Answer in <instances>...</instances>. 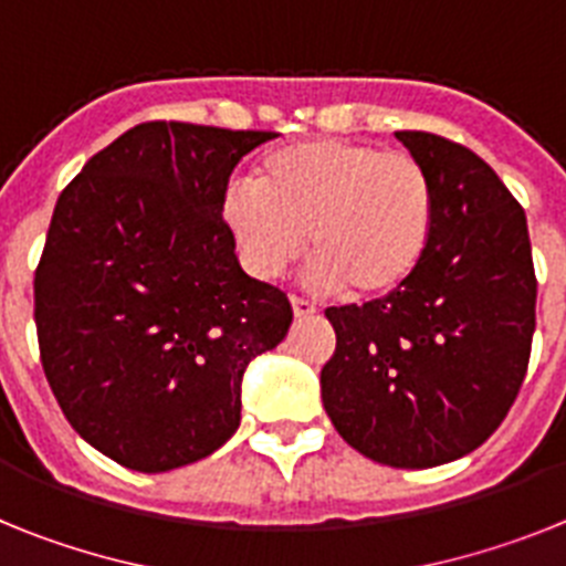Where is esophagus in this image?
Listing matches in <instances>:
<instances>
[{"label":"esophagus","mask_w":566,"mask_h":566,"mask_svg":"<svg viewBox=\"0 0 566 566\" xmlns=\"http://www.w3.org/2000/svg\"><path fill=\"white\" fill-rule=\"evenodd\" d=\"M292 308L294 317H312V314H317V306H314L312 300L297 297V294H292Z\"/></svg>","instance_id":"1"}]
</instances>
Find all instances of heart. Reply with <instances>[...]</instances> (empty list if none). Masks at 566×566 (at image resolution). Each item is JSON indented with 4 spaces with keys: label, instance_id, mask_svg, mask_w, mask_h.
<instances>
[{
    "label": "heart",
    "instance_id": "heart-1",
    "mask_svg": "<svg viewBox=\"0 0 566 566\" xmlns=\"http://www.w3.org/2000/svg\"><path fill=\"white\" fill-rule=\"evenodd\" d=\"M433 181L419 158L348 138H306L260 155L229 189L223 221L243 266L286 272L306 240L308 283L382 297L417 272L433 234Z\"/></svg>",
    "mask_w": 566,
    "mask_h": 566
}]
</instances>
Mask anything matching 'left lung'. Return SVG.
I'll return each mask as SVG.
<instances>
[{"mask_svg": "<svg viewBox=\"0 0 566 566\" xmlns=\"http://www.w3.org/2000/svg\"><path fill=\"white\" fill-rule=\"evenodd\" d=\"M433 181V234L417 272L371 303L326 308L337 334L323 408L354 451L391 468L468 457L516 399L536 332L527 218L462 144L402 129Z\"/></svg>", "mask_w": 566, "mask_h": 566, "instance_id": "left-lung-1", "label": "left lung"}]
</instances>
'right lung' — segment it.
I'll list each match as a JSON object with an SVG mask.
<instances>
[{"label": "right lung", "mask_w": 566, "mask_h": 566, "mask_svg": "<svg viewBox=\"0 0 566 566\" xmlns=\"http://www.w3.org/2000/svg\"><path fill=\"white\" fill-rule=\"evenodd\" d=\"M269 138L138 124L59 195L33 280L39 352L67 422L124 468L218 451L247 365L292 326L289 297L240 269L223 223L229 175Z\"/></svg>", "instance_id": "1"}]
</instances>
